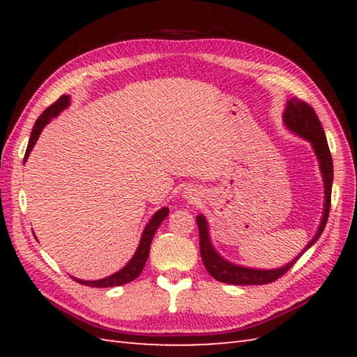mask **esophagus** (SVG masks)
Segmentation results:
<instances>
[{"label": "esophagus", "mask_w": 357, "mask_h": 357, "mask_svg": "<svg viewBox=\"0 0 357 357\" xmlns=\"http://www.w3.org/2000/svg\"><path fill=\"white\" fill-rule=\"evenodd\" d=\"M187 198H190V199H195V198H193V196H192V195H187Z\"/></svg>", "instance_id": "obj_1"}]
</instances>
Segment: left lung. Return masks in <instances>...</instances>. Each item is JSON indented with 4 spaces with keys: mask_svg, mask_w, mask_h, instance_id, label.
<instances>
[{
    "mask_svg": "<svg viewBox=\"0 0 357 357\" xmlns=\"http://www.w3.org/2000/svg\"><path fill=\"white\" fill-rule=\"evenodd\" d=\"M284 123L296 135H301L302 138L312 142L314 149V153L319 161L321 173L324 178V193H325V202H324V215L321 219L319 229H317L316 236L308 242V245L304 248V252L312 247L314 242L319 239L322 234L325 224L328 221L330 213V204H331V185H333V159L328 149L327 138H325L324 128L321 126V121L317 118L316 112L310 104L305 101L298 100V98H291L287 102V107L284 112ZM196 222H198L199 229V248H201V257L204 262V267L219 282L233 284V285H264L275 282L282 275L290 270L294 262L302 256V252L298 257H294L291 262H288L284 267H279L275 270H257V268H248L241 267V265L231 264L225 261L221 255L216 253L210 242L208 234V225L206 218L202 215L196 216Z\"/></svg>",
    "mask_w": 357,
    "mask_h": 357,
    "instance_id": "obj_1",
    "label": "left lung"
}]
</instances>
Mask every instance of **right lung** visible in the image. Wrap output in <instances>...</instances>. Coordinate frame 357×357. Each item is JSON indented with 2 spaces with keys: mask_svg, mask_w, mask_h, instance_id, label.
Returning <instances> with one entry per match:
<instances>
[{
  "mask_svg": "<svg viewBox=\"0 0 357 357\" xmlns=\"http://www.w3.org/2000/svg\"><path fill=\"white\" fill-rule=\"evenodd\" d=\"M70 104V96L63 95L61 98L56 102H53L52 105H49L47 109H45L40 118L36 119V123L32 128V135H30V139L27 144V150H26V155H24V162L26 159L29 158L30 151H32L33 146L36 144L38 138H40V135L43 132V128L45 127V124L49 123L52 118L58 116L59 113H61L67 105ZM169 215V208L164 207L161 210H158L156 213L151 216V219L149 221V224L146 225V229L142 231V236H141V242L138 248H136V252L133 255V257L128 264L126 265L124 268H121L119 271L113 273L112 276L109 278H104V279H98V280H82V279H77V278H72L77 280V282L82 284V285H89V287H96V288H107V287H118V285H124L127 282H132L136 278L141 275V271L144 268V265L147 262V257L150 253V244H151V239H153L155 233L158 230V227L161 225V222Z\"/></svg>",
  "mask_w": 357,
  "mask_h": 357,
  "instance_id": "obj_1",
  "label": "right lung"
}]
</instances>
